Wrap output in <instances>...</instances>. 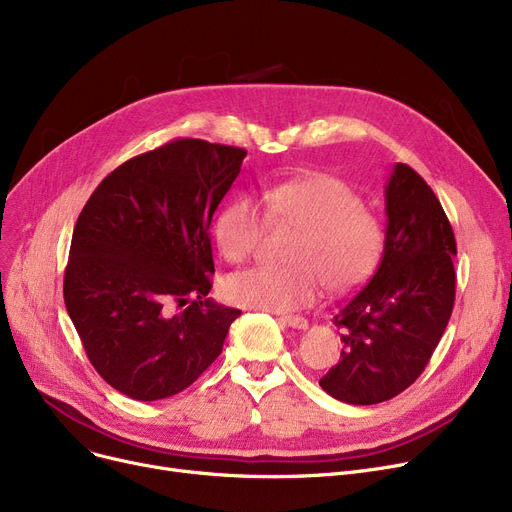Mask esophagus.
Instances as JSON below:
<instances>
[{
	"instance_id": "obj_1",
	"label": "esophagus",
	"mask_w": 512,
	"mask_h": 512,
	"mask_svg": "<svg viewBox=\"0 0 512 512\" xmlns=\"http://www.w3.org/2000/svg\"><path fill=\"white\" fill-rule=\"evenodd\" d=\"M283 325H287V327H291V329H306L308 327V321L304 319V316H281L279 319Z\"/></svg>"
}]
</instances>
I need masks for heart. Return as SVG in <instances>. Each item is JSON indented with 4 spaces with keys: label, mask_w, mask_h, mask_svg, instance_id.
<instances>
[{
    "label": "heart",
    "mask_w": 512,
    "mask_h": 512,
    "mask_svg": "<svg viewBox=\"0 0 512 512\" xmlns=\"http://www.w3.org/2000/svg\"><path fill=\"white\" fill-rule=\"evenodd\" d=\"M260 208L235 198L218 214L216 243L231 262L248 258L262 239L264 216L273 225L298 229L291 237L289 266H252L225 279V298L237 306L289 312L312 304L323 283L344 291L367 277L381 256L383 229L362 208L342 179L312 173L264 187Z\"/></svg>",
    "instance_id": "obj_1"
}]
</instances>
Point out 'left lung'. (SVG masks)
<instances>
[{
	"label": "left lung",
	"instance_id": "obj_1",
	"mask_svg": "<svg viewBox=\"0 0 512 512\" xmlns=\"http://www.w3.org/2000/svg\"><path fill=\"white\" fill-rule=\"evenodd\" d=\"M385 243L371 281L333 316L342 358L319 381L339 402L369 406L425 371L450 321L456 241L431 187L398 162L385 183Z\"/></svg>",
	"mask_w": 512,
	"mask_h": 512
}]
</instances>
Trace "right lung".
Masks as SVG:
<instances>
[{
    "label": "right lung",
    "instance_id": "obj_1",
    "mask_svg": "<svg viewBox=\"0 0 512 512\" xmlns=\"http://www.w3.org/2000/svg\"><path fill=\"white\" fill-rule=\"evenodd\" d=\"M246 154L175 139L112 170L81 210L64 304L95 371L120 394L175 396L223 352L241 310L206 298L208 229Z\"/></svg>",
    "mask_w": 512,
    "mask_h": 512
}]
</instances>
